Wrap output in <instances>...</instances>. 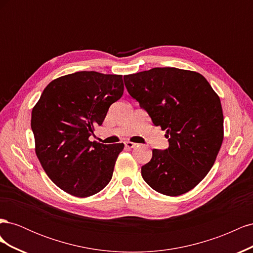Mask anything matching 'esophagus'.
Instances as JSON below:
<instances>
[{
	"instance_id": "obj_1",
	"label": "esophagus",
	"mask_w": 253,
	"mask_h": 253,
	"mask_svg": "<svg viewBox=\"0 0 253 253\" xmlns=\"http://www.w3.org/2000/svg\"><path fill=\"white\" fill-rule=\"evenodd\" d=\"M125 144H126V147L128 148V149H132V148H134V147H136V145H137V143L132 142V141H126Z\"/></svg>"
}]
</instances>
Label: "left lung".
I'll return each mask as SVG.
<instances>
[{
    "instance_id": "left-lung-1",
    "label": "left lung",
    "mask_w": 253,
    "mask_h": 253,
    "mask_svg": "<svg viewBox=\"0 0 253 253\" xmlns=\"http://www.w3.org/2000/svg\"><path fill=\"white\" fill-rule=\"evenodd\" d=\"M124 80L169 141L168 149L153 150L152 159L141 167L142 178L168 196L189 192L209 173L223 143L219 97L204 76L176 67H155Z\"/></svg>"
}]
</instances>
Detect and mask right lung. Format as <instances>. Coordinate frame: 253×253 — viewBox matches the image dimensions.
Listing matches in <instances>:
<instances>
[{
	"label": "right lung",
	"mask_w": 253,
	"mask_h": 253,
	"mask_svg": "<svg viewBox=\"0 0 253 253\" xmlns=\"http://www.w3.org/2000/svg\"><path fill=\"white\" fill-rule=\"evenodd\" d=\"M121 75L77 72L52 80L32 112L36 154L64 192L91 196L112 179L124 143L89 141L111 104L124 94Z\"/></svg>",
	"instance_id": "obj_1"
}]
</instances>
